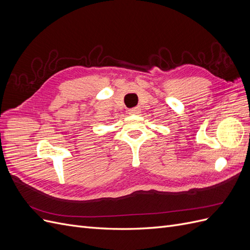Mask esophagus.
<instances>
[{
    "label": "esophagus",
    "mask_w": 250,
    "mask_h": 250,
    "mask_svg": "<svg viewBox=\"0 0 250 250\" xmlns=\"http://www.w3.org/2000/svg\"><path fill=\"white\" fill-rule=\"evenodd\" d=\"M140 111H141L140 107H133V108L128 110V112H129L130 115H138V113H140Z\"/></svg>",
    "instance_id": "1"
}]
</instances>
